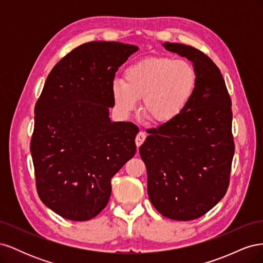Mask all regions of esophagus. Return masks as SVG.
I'll return each instance as SVG.
<instances>
[{"label": "esophagus", "instance_id": "obj_1", "mask_svg": "<svg viewBox=\"0 0 263 263\" xmlns=\"http://www.w3.org/2000/svg\"><path fill=\"white\" fill-rule=\"evenodd\" d=\"M145 139H146V134L144 132H139L137 134L136 139H135V142H136V146L139 147L142 144V142L145 141Z\"/></svg>", "mask_w": 263, "mask_h": 263}]
</instances>
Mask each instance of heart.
I'll use <instances>...</instances> for the list:
<instances>
[{
    "label": "heart",
    "mask_w": 263,
    "mask_h": 263,
    "mask_svg": "<svg viewBox=\"0 0 263 263\" xmlns=\"http://www.w3.org/2000/svg\"><path fill=\"white\" fill-rule=\"evenodd\" d=\"M196 84V69L190 61L154 55L127 67L124 81H113L110 93L119 116L130 115L141 99L142 114L162 125L184 112Z\"/></svg>",
    "instance_id": "b5f03b06"
}]
</instances>
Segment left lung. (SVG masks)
<instances>
[{
    "label": "left lung",
    "instance_id": "8db88e82",
    "mask_svg": "<svg viewBox=\"0 0 263 263\" xmlns=\"http://www.w3.org/2000/svg\"><path fill=\"white\" fill-rule=\"evenodd\" d=\"M162 46L193 63L197 84L177 119L148 129L139 154L155 209L174 220H192L212 210L228 187L235 153L232 101L219 69L204 52L178 43Z\"/></svg>",
    "mask_w": 263,
    "mask_h": 263
}]
</instances>
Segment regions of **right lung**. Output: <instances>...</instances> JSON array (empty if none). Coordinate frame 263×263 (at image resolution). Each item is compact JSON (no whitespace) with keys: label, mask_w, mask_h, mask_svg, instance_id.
<instances>
[{"label":"right lung","mask_w":263,"mask_h":263,"mask_svg":"<svg viewBox=\"0 0 263 263\" xmlns=\"http://www.w3.org/2000/svg\"><path fill=\"white\" fill-rule=\"evenodd\" d=\"M137 50L117 42L86 43L47 77L30 153L38 195L63 218L97 216L109 200L110 179L136 153L138 127L110 121L109 107L115 72Z\"/></svg>","instance_id":"add662e5"}]
</instances>
